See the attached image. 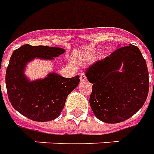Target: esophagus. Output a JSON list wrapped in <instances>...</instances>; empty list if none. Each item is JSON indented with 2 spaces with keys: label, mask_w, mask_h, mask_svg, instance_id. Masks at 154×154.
<instances>
[{
  "label": "esophagus",
  "mask_w": 154,
  "mask_h": 154,
  "mask_svg": "<svg viewBox=\"0 0 154 154\" xmlns=\"http://www.w3.org/2000/svg\"><path fill=\"white\" fill-rule=\"evenodd\" d=\"M80 80H81V82H86V81L87 80V77H86V74L83 73V72L82 74H81Z\"/></svg>",
  "instance_id": "1"
}]
</instances>
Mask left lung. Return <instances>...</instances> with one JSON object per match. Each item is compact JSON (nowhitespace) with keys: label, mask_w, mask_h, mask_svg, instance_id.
<instances>
[{"label":"left lung","mask_w":154,"mask_h":154,"mask_svg":"<svg viewBox=\"0 0 154 154\" xmlns=\"http://www.w3.org/2000/svg\"><path fill=\"white\" fill-rule=\"evenodd\" d=\"M122 65L123 72H119ZM86 75L93 84L91 108L95 117L106 123L129 119L144 105L149 94L146 61L137 46L131 44L94 63Z\"/></svg>","instance_id":"1"}]
</instances>
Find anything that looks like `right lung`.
<instances>
[{"label": "right lung", "instance_id": "obj_1", "mask_svg": "<svg viewBox=\"0 0 154 154\" xmlns=\"http://www.w3.org/2000/svg\"><path fill=\"white\" fill-rule=\"evenodd\" d=\"M63 52L60 47L28 44L14 51L5 83L10 103L19 113L36 122H48L60 116L68 95L79 84V76L65 78L52 72L44 79L29 82L23 72L26 63L35 58L53 60Z\"/></svg>", "mask_w": 154, "mask_h": 154}]
</instances>
